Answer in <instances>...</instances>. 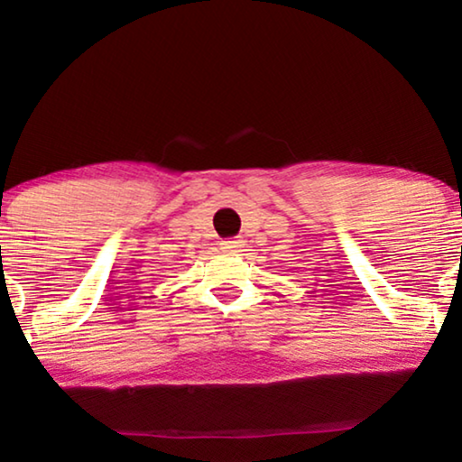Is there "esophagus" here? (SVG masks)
<instances>
[{
    "label": "esophagus",
    "mask_w": 462,
    "mask_h": 462,
    "mask_svg": "<svg viewBox=\"0 0 462 462\" xmlns=\"http://www.w3.org/2000/svg\"><path fill=\"white\" fill-rule=\"evenodd\" d=\"M243 243L236 241V238H227V241H221V251H226V254H236V251H241Z\"/></svg>",
    "instance_id": "obj_1"
}]
</instances>
